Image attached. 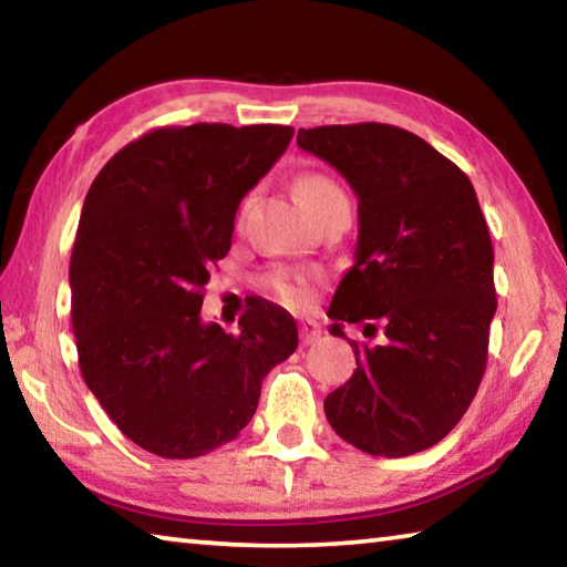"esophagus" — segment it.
<instances>
[{"instance_id": "esophagus-1", "label": "esophagus", "mask_w": 567, "mask_h": 567, "mask_svg": "<svg viewBox=\"0 0 567 567\" xmlns=\"http://www.w3.org/2000/svg\"><path fill=\"white\" fill-rule=\"evenodd\" d=\"M322 338V328L315 320H302L300 322V340L302 344H315Z\"/></svg>"}]
</instances>
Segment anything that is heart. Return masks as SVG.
Returning <instances> with one entry per match:
<instances>
[{"label":"heart","instance_id":"heart-1","mask_svg":"<svg viewBox=\"0 0 567 567\" xmlns=\"http://www.w3.org/2000/svg\"><path fill=\"white\" fill-rule=\"evenodd\" d=\"M295 189L307 213H315V209L338 203V199H348L338 182L330 175H322V172H305V175L297 177ZM267 285L272 287V292L280 297L282 302L292 307L305 305L307 297H310V292H307V280L302 275L272 272L267 277Z\"/></svg>","mask_w":567,"mask_h":567}]
</instances>
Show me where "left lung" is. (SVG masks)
<instances>
[{
	"label": "left lung",
	"instance_id": "8db88e82",
	"mask_svg": "<svg viewBox=\"0 0 567 567\" xmlns=\"http://www.w3.org/2000/svg\"><path fill=\"white\" fill-rule=\"evenodd\" d=\"M297 145L358 195L354 265L332 297L340 322L385 332L358 340L352 378L324 398L334 433L362 453L405 457L437 445L485 375L495 315L493 243L473 182L408 130L380 122L300 130Z\"/></svg>",
	"mask_w": 567,
	"mask_h": 567
}]
</instances>
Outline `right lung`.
Listing matches in <instances>:
<instances>
[{
	"mask_svg": "<svg viewBox=\"0 0 567 567\" xmlns=\"http://www.w3.org/2000/svg\"><path fill=\"white\" fill-rule=\"evenodd\" d=\"M285 124L199 122L124 145L84 197L70 262L80 370L132 443L172 460L229 443L297 348L292 315L252 300L239 332L199 318L243 197L290 145Z\"/></svg>",
	"mask_w": 567,
	"mask_h": 567,
	"instance_id": "obj_1",
	"label": "right lung"
}]
</instances>
